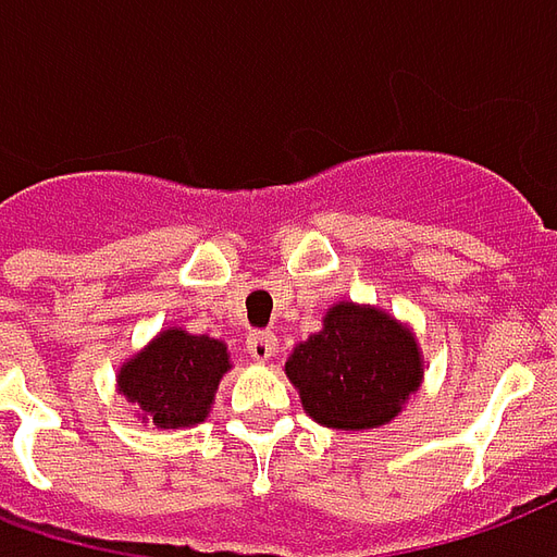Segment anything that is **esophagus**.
<instances>
[{
  "instance_id": "34e87169",
  "label": "esophagus",
  "mask_w": 557,
  "mask_h": 557,
  "mask_svg": "<svg viewBox=\"0 0 557 557\" xmlns=\"http://www.w3.org/2000/svg\"><path fill=\"white\" fill-rule=\"evenodd\" d=\"M246 350H249L255 362H267L278 350V338H275V332H270V329H255V332L246 335Z\"/></svg>"
}]
</instances>
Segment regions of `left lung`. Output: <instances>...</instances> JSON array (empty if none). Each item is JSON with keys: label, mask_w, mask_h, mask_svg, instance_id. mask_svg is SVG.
<instances>
[{"label": "left lung", "mask_w": 557, "mask_h": 557, "mask_svg": "<svg viewBox=\"0 0 557 557\" xmlns=\"http://www.w3.org/2000/svg\"><path fill=\"white\" fill-rule=\"evenodd\" d=\"M284 373L318 424L371 430L388 424L416 395L424 362L404 323L380 308L338 302L320 332L296 344Z\"/></svg>", "instance_id": "obj_1"}]
</instances>
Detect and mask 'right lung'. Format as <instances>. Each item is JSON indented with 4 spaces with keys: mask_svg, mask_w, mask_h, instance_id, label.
<instances>
[{
    "mask_svg": "<svg viewBox=\"0 0 557 557\" xmlns=\"http://www.w3.org/2000/svg\"><path fill=\"white\" fill-rule=\"evenodd\" d=\"M228 368L231 356L222 341L169 326L121 364L117 392L139 407L141 421L162 430L193 428L207 418Z\"/></svg>",
    "mask_w": 557,
    "mask_h": 557,
    "instance_id": "right-lung-1",
    "label": "right lung"
}]
</instances>
